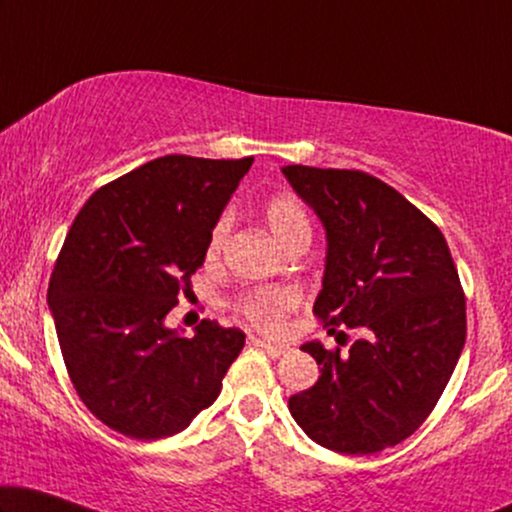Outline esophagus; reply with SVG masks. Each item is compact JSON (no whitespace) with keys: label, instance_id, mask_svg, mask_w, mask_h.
I'll return each instance as SVG.
<instances>
[{"label":"esophagus","instance_id":"esophagus-1","mask_svg":"<svg viewBox=\"0 0 512 512\" xmlns=\"http://www.w3.org/2000/svg\"><path fill=\"white\" fill-rule=\"evenodd\" d=\"M249 342H251V345H254V347L263 349V352L268 354V356H272V359H279V356H284V354H286V347L272 345V342H265V340H261V338H251Z\"/></svg>","mask_w":512,"mask_h":512}]
</instances>
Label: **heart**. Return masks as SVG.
<instances>
[{"label":"heart","instance_id":"obj_1","mask_svg":"<svg viewBox=\"0 0 512 512\" xmlns=\"http://www.w3.org/2000/svg\"><path fill=\"white\" fill-rule=\"evenodd\" d=\"M265 223H268L270 233L275 240L286 247V244L296 240H310V216H307L303 202L293 198L289 193H277L265 202L263 207ZM230 228L228 214H223L219 221L214 223L212 233L207 240V256L212 258L221 251L223 242H226ZM296 305V293L284 289V286H270V289H256L249 293H242L235 300V310L249 319L251 324L261 328V331H279L284 324V317Z\"/></svg>","mask_w":512,"mask_h":512}]
</instances>
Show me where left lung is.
Instances as JSON below:
<instances>
[{"label": "left lung", "mask_w": 512, "mask_h": 512, "mask_svg": "<svg viewBox=\"0 0 512 512\" xmlns=\"http://www.w3.org/2000/svg\"><path fill=\"white\" fill-rule=\"evenodd\" d=\"M282 172L326 228L314 314L328 333H359L349 352L305 342L321 375L289 398V410L321 447L382 452L424 424L457 366L466 342L459 272L436 223L373 174L307 165Z\"/></svg>", "instance_id": "obj_1"}]
</instances>
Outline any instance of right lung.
Instances as JSON below:
<instances>
[{
	"label": "right lung",
	"instance_id": "right-lung-1",
	"mask_svg": "<svg viewBox=\"0 0 512 512\" xmlns=\"http://www.w3.org/2000/svg\"><path fill=\"white\" fill-rule=\"evenodd\" d=\"M254 158L163 156L90 195L48 284L69 380L86 408L128 438L184 431L221 394L240 328L165 326L205 263L214 223Z\"/></svg>",
	"mask_w": 512,
	"mask_h": 512
}]
</instances>
